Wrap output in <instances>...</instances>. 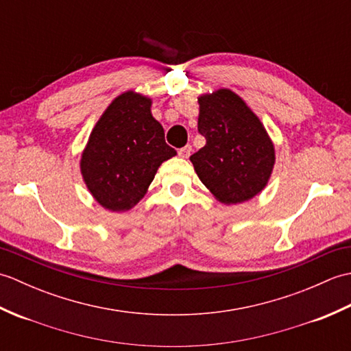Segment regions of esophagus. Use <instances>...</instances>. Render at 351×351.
<instances>
[{
    "label": "esophagus",
    "mask_w": 351,
    "mask_h": 351,
    "mask_svg": "<svg viewBox=\"0 0 351 351\" xmlns=\"http://www.w3.org/2000/svg\"><path fill=\"white\" fill-rule=\"evenodd\" d=\"M191 146L190 145H187V146H184L182 149H180V151H178V154H180V156L181 158H189V156L191 155Z\"/></svg>",
    "instance_id": "34e87169"
}]
</instances>
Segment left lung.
<instances>
[{
  "label": "left lung",
  "mask_w": 351,
  "mask_h": 351,
  "mask_svg": "<svg viewBox=\"0 0 351 351\" xmlns=\"http://www.w3.org/2000/svg\"><path fill=\"white\" fill-rule=\"evenodd\" d=\"M199 132L206 145L190 156L211 195L225 205L247 202L270 181L276 151L264 123L230 88L197 98Z\"/></svg>",
  "instance_id": "obj_1"
}]
</instances>
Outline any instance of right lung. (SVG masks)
Segmentation results:
<instances>
[{
	"mask_svg": "<svg viewBox=\"0 0 351 351\" xmlns=\"http://www.w3.org/2000/svg\"><path fill=\"white\" fill-rule=\"evenodd\" d=\"M151 107L149 96L126 90L110 102L88 136L80 171L104 210L125 213L136 206L158 167L176 155Z\"/></svg>",
	"mask_w": 351,
	"mask_h": 351,
	"instance_id": "add662e5",
	"label": "right lung"
}]
</instances>
